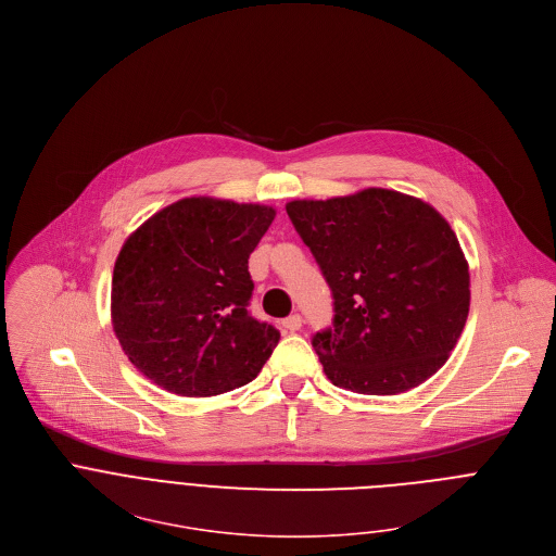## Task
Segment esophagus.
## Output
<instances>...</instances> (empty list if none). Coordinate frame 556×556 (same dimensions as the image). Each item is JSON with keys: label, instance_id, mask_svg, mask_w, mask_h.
I'll use <instances>...</instances> for the list:
<instances>
[{"label": "esophagus", "instance_id": "obj_1", "mask_svg": "<svg viewBox=\"0 0 556 556\" xmlns=\"http://www.w3.org/2000/svg\"><path fill=\"white\" fill-rule=\"evenodd\" d=\"M301 325H303L301 314H292V316H288V318L283 320V327H286L288 331H299V329H301Z\"/></svg>", "mask_w": 556, "mask_h": 556}]
</instances>
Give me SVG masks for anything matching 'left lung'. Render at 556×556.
I'll return each mask as SVG.
<instances>
[{"label": "left lung", "instance_id": "obj_1", "mask_svg": "<svg viewBox=\"0 0 556 556\" xmlns=\"http://www.w3.org/2000/svg\"><path fill=\"white\" fill-rule=\"evenodd\" d=\"M286 212L333 296L312 346L333 387L397 395L434 376L469 314V266L447 220L382 188Z\"/></svg>", "mask_w": 556, "mask_h": 556}]
</instances>
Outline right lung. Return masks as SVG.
<instances>
[{"label": "right lung", "instance_id": "1", "mask_svg": "<svg viewBox=\"0 0 556 556\" xmlns=\"http://www.w3.org/2000/svg\"><path fill=\"white\" fill-rule=\"evenodd\" d=\"M275 220L266 205L207 197L156 212L122 247L111 318L128 359L180 397H212L257 378L279 331L249 312V257Z\"/></svg>", "mask_w": 556, "mask_h": 556}]
</instances>
